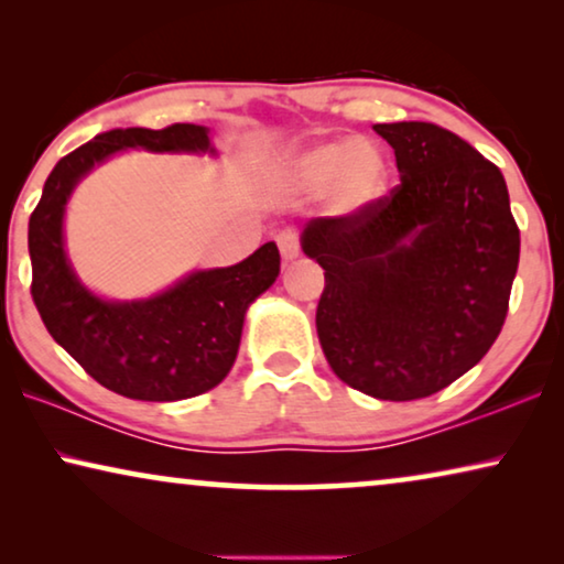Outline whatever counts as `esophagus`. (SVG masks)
<instances>
[{
    "label": "esophagus",
    "instance_id": "1",
    "mask_svg": "<svg viewBox=\"0 0 564 564\" xmlns=\"http://www.w3.org/2000/svg\"><path fill=\"white\" fill-rule=\"evenodd\" d=\"M276 246H280L284 261H292L300 257V236L295 234V230H290V228L282 230V234L276 236Z\"/></svg>",
    "mask_w": 564,
    "mask_h": 564
}]
</instances>
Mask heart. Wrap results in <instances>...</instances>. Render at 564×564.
Segmentation results:
<instances>
[{"label": "heart", "mask_w": 564, "mask_h": 564, "mask_svg": "<svg viewBox=\"0 0 564 564\" xmlns=\"http://www.w3.org/2000/svg\"><path fill=\"white\" fill-rule=\"evenodd\" d=\"M282 180L295 189L323 195L338 213L354 215L367 210L388 195V159L372 141L334 138L295 153L280 169Z\"/></svg>", "instance_id": "1"}]
</instances>
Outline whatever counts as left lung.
I'll return each instance as SVG.
<instances>
[{
	"mask_svg": "<svg viewBox=\"0 0 564 564\" xmlns=\"http://www.w3.org/2000/svg\"><path fill=\"white\" fill-rule=\"evenodd\" d=\"M400 184L367 210L313 218L303 251L326 288L315 328L330 369L377 400H419L496 341L519 269L503 174L434 122H380Z\"/></svg>",
	"mask_w": 564,
	"mask_h": 564,
	"instance_id": "left-lung-1",
	"label": "left lung"
}]
</instances>
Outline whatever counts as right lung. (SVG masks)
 <instances>
[{"instance_id": "1", "label": "right lung", "mask_w": 564, "mask_h": 564, "mask_svg": "<svg viewBox=\"0 0 564 564\" xmlns=\"http://www.w3.org/2000/svg\"><path fill=\"white\" fill-rule=\"evenodd\" d=\"M128 149L218 153L205 126L174 122L164 130H107L61 159L30 215V292L48 334L102 388L133 400L172 403L203 395L226 380L246 311L280 274V251L269 241L234 267L199 269L145 300L95 295L66 257V203L91 169Z\"/></svg>"}]
</instances>
